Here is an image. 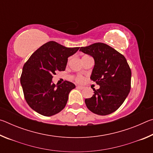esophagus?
Listing matches in <instances>:
<instances>
[{"label": "esophagus", "mask_w": 153, "mask_h": 153, "mask_svg": "<svg viewBox=\"0 0 153 153\" xmlns=\"http://www.w3.org/2000/svg\"><path fill=\"white\" fill-rule=\"evenodd\" d=\"M76 88H77V89H80V90H82V89H84V86H80V85H77V86H76Z\"/></svg>", "instance_id": "esophagus-1"}]
</instances>
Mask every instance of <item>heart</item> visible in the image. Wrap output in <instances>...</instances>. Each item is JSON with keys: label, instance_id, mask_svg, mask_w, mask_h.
<instances>
[{"label": "heart", "instance_id": "1", "mask_svg": "<svg viewBox=\"0 0 153 153\" xmlns=\"http://www.w3.org/2000/svg\"><path fill=\"white\" fill-rule=\"evenodd\" d=\"M76 80L77 82H82L83 80V77L81 76H77L76 77Z\"/></svg>", "mask_w": 153, "mask_h": 153}]
</instances>
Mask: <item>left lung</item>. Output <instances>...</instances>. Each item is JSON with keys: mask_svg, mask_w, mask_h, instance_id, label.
<instances>
[{"mask_svg": "<svg viewBox=\"0 0 153 153\" xmlns=\"http://www.w3.org/2000/svg\"><path fill=\"white\" fill-rule=\"evenodd\" d=\"M80 51L92 56L94 60L90 79L99 85L91 98L85 103L92 113L107 115L118 109L131 88V72L123 55L104 43H94Z\"/></svg>", "mask_w": 153, "mask_h": 153, "instance_id": "left-lung-1", "label": "left lung"}]
</instances>
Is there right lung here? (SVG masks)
Masks as SVG:
<instances>
[{
    "instance_id": "obj_1",
    "label": "right lung",
    "mask_w": 153,
    "mask_h": 153,
    "mask_svg": "<svg viewBox=\"0 0 153 153\" xmlns=\"http://www.w3.org/2000/svg\"><path fill=\"white\" fill-rule=\"evenodd\" d=\"M79 47L67 48L54 41L37 49L23 67L20 82L25 99L36 112L52 116L63 109L75 84L65 81L60 85L53 82L57 71H65L68 57Z\"/></svg>"
}]
</instances>
